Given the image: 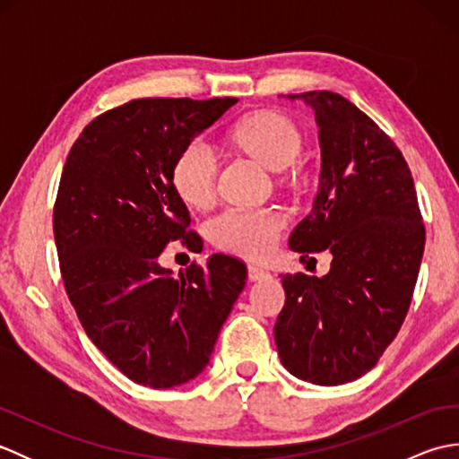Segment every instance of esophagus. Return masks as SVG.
Here are the masks:
<instances>
[{
  "mask_svg": "<svg viewBox=\"0 0 459 459\" xmlns=\"http://www.w3.org/2000/svg\"><path fill=\"white\" fill-rule=\"evenodd\" d=\"M268 278H270V274L266 270H262L255 264H248V280L250 281H260V280H268Z\"/></svg>",
  "mask_w": 459,
  "mask_h": 459,
  "instance_id": "esophagus-1",
  "label": "esophagus"
}]
</instances>
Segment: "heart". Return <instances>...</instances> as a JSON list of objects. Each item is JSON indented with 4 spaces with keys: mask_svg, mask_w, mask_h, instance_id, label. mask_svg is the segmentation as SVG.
<instances>
[{
    "mask_svg": "<svg viewBox=\"0 0 459 459\" xmlns=\"http://www.w3.org/2000/svg\"><path fill=\"white\" fill-rule=\"evenodd\" d=\"M232 140L270 169H284L301 148L296 124L276 112H252L232 128ZM219 155L204 138L191 140L173 161L171 179L183 203L207 207L214 197ZM284 229V214L276 209L222 211L209 224L211 240L219 248L247 258H266Z\"/></svg>",
    "mask_w": 459,
    "mask_h": 459,
    "instance_id": "obj_1",
    "label": "heart"
}]
</instances>
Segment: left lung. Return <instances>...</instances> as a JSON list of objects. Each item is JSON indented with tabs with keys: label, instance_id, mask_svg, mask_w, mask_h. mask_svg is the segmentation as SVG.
<instances>
[{
	"label": "left lung",
	"instance_id": "1",
	"mask_svg": "<svg viewBox=\"0 0 459 459\" xmlns=\"http://www.w3.org/2000/svg\"><path fill=\"white\" fill-rule=\"evenodd\" d=\"M316 112L321 173L314 209L290 237L296 252L333 255L325 276L286 274L278 355L314 385L351 383L377 365L406 317L426 230L412 173L394 142L341 94H288Z\"/></svg>",
	"mask_w": 459,
	"mask_h": 459
}]
</instances>
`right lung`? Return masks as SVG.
<instances>
[{
  "label": "right lung",
  "instance_id": "right-lung-1",
  "mask_svg": "<svg viewBox=\"0 0 459 459\" xmlns=\"http://www.w3.org/2000/svg\"><path fill=\"white\" fill-rule=\"evenodd\" d=\"M237 102H126L86 126L66 158L53 212L66 294L92 343L138 385L201 375L247 284V266L227 255L179 278L160 264L171 240L195 242L173 161Z\"/></svg>",
  "mask_w": 459,
  "mask_h": 459
}]
</instances>
